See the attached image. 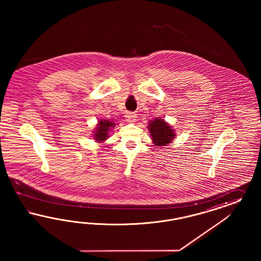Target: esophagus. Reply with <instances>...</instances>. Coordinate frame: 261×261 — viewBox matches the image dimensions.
Segmentation results:
<instances>
[{
  "label": "esophagus",
  "mask_w": 261,
  "mask_h": 261,
  "mask_svg": "<svg viewBox=\"0 0 261 261\" xmlns=\"http://www.w3.org/2000/svg\"><path fill=\"white\" fill-rule=\"evenodd\" d=\"M126 120L130 123H133L137 120V115L134 113H127Z\"/></svg>",
  "instance_id": "obj_1"
}]
</instances>
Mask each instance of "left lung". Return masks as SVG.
Instances as JSON below:
<instances>
[{
	"label": "left lung",
	"mask_w": 261,
	"mask_h": 261,
	"mask_svg": "<svg viewBox=\"0 0 261 261\" xmlns=\"http://www.w3.org/2000/svg\"><path fill=\"white\" fill-rule=\"evenodd\" d=\"M148 130L153 143L157 146H166L167 143L172 142L175 137V131L171 129V126L168 125L164 119L158 118L150 120Z\"/></svg>",
	"instance_id": "1"
}]
</instances>
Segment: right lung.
<instances>
[{"label":"right lung","mask_w":261,"mask_h":261,"mask_svg":"<svg viewBox=\"0 0 261 261\" xmlns=\"http://www.w3.org/2000/svg\"><path fill=\"white\" fill-rule=\"evenodd\" d=\"M115 126V122L109 121L108 119H102L98 122L97 127H95V139L97 142H103L108 138V132L111 127Z\"/></svg>","instance_id":"right-lung-1"}]
</instances>
